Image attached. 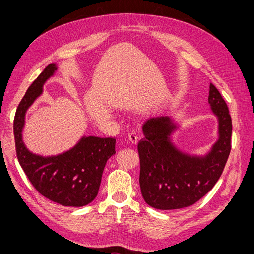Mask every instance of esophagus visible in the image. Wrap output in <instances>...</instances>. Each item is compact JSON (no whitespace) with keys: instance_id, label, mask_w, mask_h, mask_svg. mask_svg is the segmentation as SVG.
<instances>
[{"instance_id":"1","label":"esophagus","mask_w":254,"mask_h":254,"mask_svg":"<svg viewBox=\"0 0 254 254\" xmlns=\"http://www.w3.org/2000/svg\"><path fill=\"white\" fill-rule=\"evenodd\" d=\"M128 139H129V141H130L131 143L136 144V143L138 142V136H137V132H136V131H134V130L129 131V134H128Z\"/></svg>"}]
</instances>
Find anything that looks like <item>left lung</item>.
Wrapping results in <instances>:
<instances>
[{
    "instance_id": "8db88e82",
    "label": "left lung",
    "mask_w": 254,
    "mask_h": 254,
    "mask_svg": "<svg viewBox=\"0 0 254 254\" xmlns=\"http://www.w3.org/2000/svg\"><path fill=\"white\" fill-rule=\"evenodd\" d=\"M208 103L218 119V140L204 156L180 151L172 143L177 128L169 116L152 117L143 125L138 143L140 188L144 201L159 210L193 205L208 193L222 174L231 152L232 118L218 89L210 84Z\"/></svg>"
}]
</instances>
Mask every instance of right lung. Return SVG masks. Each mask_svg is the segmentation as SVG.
I'll use <instances>...</instances> for the list:
<instances>
[{
  "mask_svg": "<svg viewBox=\"0 0 254 254\" xmlns=\"http://www.w3.org/2000/svg\"><path fill=\"white\" fill-rule=\"evenodd\" d=\"M58 70L48 64L20 101L13 123L16 155L34 188L50 201L65 207H82L98 194L103 171L115 154V138L82 137L70 150L59 155L42 156L31 152L22 140L24 116L29 107L41 95L43 85Z\"/></svg>",
  "mask_w": 254,
  "mask_h": 254,
  "instance_id": "1",
  "label": "right lung"
}]
</instances>
